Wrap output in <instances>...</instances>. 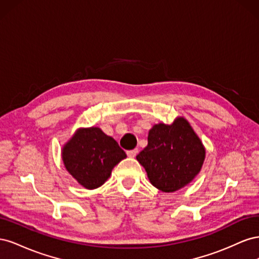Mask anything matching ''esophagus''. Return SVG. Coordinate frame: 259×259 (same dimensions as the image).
<instances>
[{
    "label": "esophagus",
    "mask_w": 259,
    "mask_h": 259,
    "mask_svg": "<svg viewBox=\"0 0 259 259\" xmlns=\"http://www.w3.org/2000/svg\"><path fill=\"white\" fill-rule=\"evenodd\" d=\"M126 153L128 156H131V158H134V156H136V154L138 153V150L137 149H133V150H128Z\"/></svg>",
    "instance_id": "esophagus-1"
}]
</instances>
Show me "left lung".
Segmentation results:
<instances>
[{
    "label": "left lung",
    "instance_id": "1",
    "mask_svg": "<svg viewBox=\"0 0 259 259\" xmlns=\"http://www.w3.org/2000/svg\"><path fill=\"white\" fill-rule=\"evenodd\" d=\"M136 159L155 188L174 192L200 173L205 148L189 122L177 117L170 125L159 123L149 131L148 146Z\"/></svg>",
    "mask_w": 259,
    "mask_h": 259
}]
</instances>
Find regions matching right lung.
I'll return each mask as SVG.
<instances>
[{
  "instance_id": "right-lung-1",
  "label": "right lung",
  "mask_w": 259,
  "mask_h": 259,
  "mask_svg": "<svg viewBox=\"0 0 259 259\" xmlns=\"http://www.w3.org/2000/svg\"><path fill=\"white\" fill-rule=\"evenodd\" d=\"M65 167L86 189H96L126 158L115 140L98 127L79 128L61 150Z\"/></svg>"
}]
</instances>
